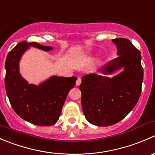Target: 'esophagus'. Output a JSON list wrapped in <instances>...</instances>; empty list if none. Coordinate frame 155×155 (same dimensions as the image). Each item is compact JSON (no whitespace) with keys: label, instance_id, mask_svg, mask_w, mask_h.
<instances>
[{"label":"esophagus","instance_id":"obj_1","mask_svg":"<svg viewBox=\"0 0 155 155\" xmlns=\"http://www.w3.org/2000/svg\"><path fill=\"white\" fill-rule=\"evenodd\" d=\"M81 82H82V79L81 78H78L77 80H76V85H79L81 84Z\"/></svg>","mask_w":155,"mask_h":155}]
</instances>
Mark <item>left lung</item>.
<instances>
[{
    "instance_id": "8db88e82",
    "label": "left lung",
    "mask_w": 155,
    "mask_h": 155,
    "mask_svg": "<svg viewBox=\"0 0 155 155\" xmlns=\"http://www.w3.org/2000/svg\"><path fill=\"white\" fill-rule=\"evenodd\" d=\"M118 57L107 64L103 73L124 70L112 78L88 74L79 85L82 107L87 121L97 126L115 124L125 118L137 104L142 91L143 68L141 54L128 39L115 38Z\"/></svg>"
}]
</instances>
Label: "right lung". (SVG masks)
Returning a JSON list of instances; mask_svg holds the SVG:
<instances>
[{
  "label": "right lung",
  "mask_w": 155,
  "mask_h": 155,
  "mask_svg": "<svg viewBox=\"0 0 155 155\" xmlns=\"http://www.w3.org/2000/svg\"><path fill=\"white\" fill-rule=\"evenodd\" d=\"M29 46L43 51L53 48L35 42L22 41L9 51L5 63L6 92L18 116L36 125L51 126L58 120L67 96L77 78L54 76L38 86L28 84L20 75L18 62Z\"/></svg>",
  "instance_id": "1"
}]
</instances>
